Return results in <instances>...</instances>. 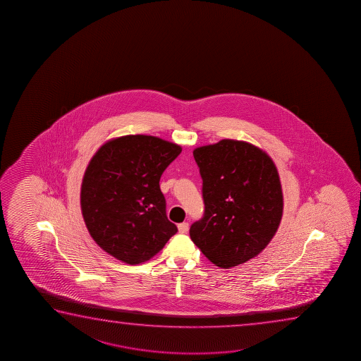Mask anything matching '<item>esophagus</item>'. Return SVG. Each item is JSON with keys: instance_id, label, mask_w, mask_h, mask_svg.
Listing matches in <instances>:
<instances>
[{"instance_id": "obj_1", "label": "esophagus", "mask_w": 361, "mask_h": 361, "mask_svg": "<svg viewBox=\"0 0 361 361\" xmlns=\"http://www.w3.org/2000/svg\"><path fill=\"white\" fill-rule=\"evenodd\" d=\"M178 232L180 233H188V222H183L180 223L178 226Z\"/></svg>"}]
</instances>
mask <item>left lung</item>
I'll list each match as a JSON object with an SVG mask.
<instances>
[{
  "instance_id": "8db88e82",
  "label": "left lung",
  "mask_w": 361,
  "mask_h": 361,
  "mask_svg": "<svg viewBox=\"0 0 361 361\" xmlns=\"http://www.w3.org/2000/svg\"><path fill=\"white\" fill-rule=\"evenodd\" d=\"M202 178L204 216L190 237L209 262L229 269L257 257L281 223L276 165L254 144L222 139L193 150Z\"/></svg>"
}]
</instances>
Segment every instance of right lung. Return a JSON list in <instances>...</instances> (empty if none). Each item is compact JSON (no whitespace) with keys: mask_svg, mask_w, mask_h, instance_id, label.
<instances>
[{"mask_svg":"<svg viewBox=\"0 0 361 361\" xmlns=\"http://www.w3.org/2000/svg\"><path fill=\"white\" fill-rule=\"evenodd\" d=\"M183 148L130 134L109 139L85 170L80 204L96 244L117 260L137 265L157 255L178 228L166 217L160 190L164 170Z\"/></svg>","mask_w":361,"mask_h":361,"instance_id":"1","label":"right lung"}]
</instances>
